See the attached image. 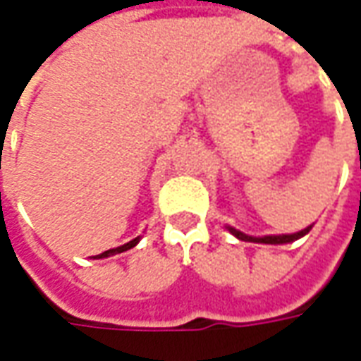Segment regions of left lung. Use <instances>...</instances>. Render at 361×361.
I'll return each instance as SVG.
<instances>
[{"label":"left lung","mask_w":361,"mask_h":361,"mask_svg":"<svg viewBox=\"0 0 361 361\" xmlns=\"http://www.w3.org/2000/svg\"><path fill=\"white\" fill-rule=\"evenodd\" d=\"M228 230L238 238V240H242V242H254V243H274V245H280V243H292L295 240H300V238H304L307 231L312 230V226L310 228H305L302 231H295V233H281V235H264V238H254V235H245L243 231L235 230V228H230L228 226Z\"/></svg>","instance_id":"obj_1"}]
</instances>
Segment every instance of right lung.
Returning <instances> with one entry per match:
<instances>
[{
  "label": "right lung",
  "mask_w": 361,
  "mask_h": 361,
  "mask_svg": "<svg viewBox=\"0 0 361 361\" xmlns=\"http://www.w3.org/2000/svg\"><path fill=\"white\" fill-rule=\"evenodd\" d=\"M137 242H140V235H137L135 240H131V242L123 243V245H119V247H114V250H107V252H104V254L94 255V257H95V259H102V257H109V255H116V254H121V252H128V250H131L133 245H137Z\"/></svg>",
  "instance_id": "add662e5"
}]
</instances>
